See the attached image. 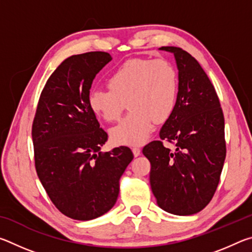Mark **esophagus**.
Instances as JSON below:
<instances>
[{
    "label": "esophagus",
    "mask_w": 252,
    "mask_h": 252,
    "mask_svg": "<svg viewBox=\"0 0 252 252\" xmlns=\"http://www.w3.org/2000/svg\"><path fill=\"white\" fill-rule=\"evenodd\" d=\"M132 152H133L134 157H139L140 155H141V149L138 147H134V148H132Z\"/></svg>",
    "instance_id": "34e87169"
}]
</instances>
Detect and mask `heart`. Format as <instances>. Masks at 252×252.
I'll return each mask as SVG.
<instances>
[{
  "label": "heart",
  "mask_w": 252,
  "mask_h": 252,
  "mask_svg": "<svg viewBox=\"0 0 252 252\" xmlns=\"http://www.w3.org/2000/svg\"><path fill=\"white\" fill-rule=\"evenodd\" d=\"M108 87L92 90L88 103L96 117L113 122L120 118L127 101L129 114L110 131L116 144L138 146L146 142L155 121H167L176 109L178 72L165 60H127L111 73Z\"/></svg>",
  "instance_id": "obj_1"
}]
</instances>
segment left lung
Returning a JSON list of instances; mask_svg holds the SVG:
<instances>
[{
  "label": "left lung",
  "mask_w": 252,
  "mask_h": 252,
  "mask_svg": "<svg viewBox=\"0 0 252 252\" xmlns=\"http://www.w3.org/2000/svg\"><path fill=\"white\" fill-rule=\"evenodd\" d=\"M176 59L179 91L176 109L160 130L162 141L143 148L151 163L150 185L157 203L172 215H194L210 202L225 159L224 119L219 97L192 55L177 46H161Z\"/></svg>",
  "instance_id": "obj_1"
}]
</instances>
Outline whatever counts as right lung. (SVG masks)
<instances>
[{
  "instance_id": "obj_1",
  "label": "right lung",
  "mask_w": 252,
  "mask_h": 252,
  "mask_svg": "<svg viewBox=\"0 0 252 252\" xmlns=\"http://www.w3.org/2000/svg\"><path fill=\"white\" fill-rule=\"evenodd\" d=\"M111 60L99 51L65 59L46 82L32 126L37 177L54 206L75 220L95 219L116 204L133 159L127 147L100 152L108 134L89 108L93 80Z\"/></svg>"
}]
</instances>
